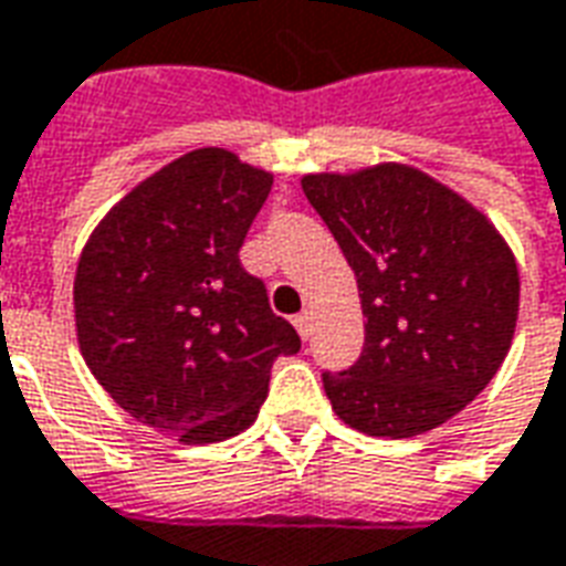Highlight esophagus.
I'll return each instance as SVG.
<instances>
[{"label":"esophagus","instance_id":"1","mask_svg":"<svg viewBox=\"0 0 566 566\" xmlns=\"http://www.w3.org/2000/svg\"><path fill=\"white\" fill-rule=\"evenodd\" d=\"M294 327L300 331V337L306 339L312 334V312H300V315H294Z\"/></svg>","mask_w":566,"mask_h":566}]
</instances>
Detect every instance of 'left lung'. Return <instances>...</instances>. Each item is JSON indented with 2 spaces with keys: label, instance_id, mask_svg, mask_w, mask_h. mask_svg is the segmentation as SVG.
I'll return each instance as SVG.
<instances>
[{
  "label": "left lung",
  "instance_id": "1",
  "mask_svg": "<svg viewBox=\"0 0 566 566\" xmlns=\"http://www.w3.org/2000/svg\"><path fill=\"white\" fill-rule=\"evenodd\" d=\"M303 192L355 270L367 318L358 361L322 374L339 420L410 438L460 413L515 334L521 282L503 235L405 165L310 174Z\"/></svg>",
  "mask_w": 566,
  "mask_h": 566
}]
</instances>
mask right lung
Here are the masks:
<instances>
[{
    "mask_svg": "<svg viewBox=\"0 0 566 566\" xmlns=\"http://www.w3.org/2000/svg\"><path fill=\"white\" fill-rule=\"evenodd\" d=\"M272 174L196 149L132 189L78 256L76 331L91 374L134 420L187 444L244 432L300 337L239 251Z\"/></svg>",
    "mask_w": 566,
    "mask_h": 566,
    "instance_id": "1",
    "label": "right lung"
}]
</instances>
